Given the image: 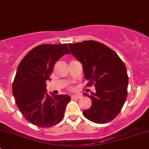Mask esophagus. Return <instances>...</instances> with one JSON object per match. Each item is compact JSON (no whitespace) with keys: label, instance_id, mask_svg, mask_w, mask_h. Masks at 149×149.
Wrapping results in <instances>:
<instances>
[{"label":"esophagus","instance_id":"34e87169","mask_svg":"<svg viewBox=\"0 0 149 149\" xmlns=\"http://www.w3.org/2000/svg\"><path fill=\"white\" fill-rule=\"evenodd\" d=\"M82 97L81 95H79V94H76V95H72L71 99L74 100V99H81Z\"/></svg>","mask_w":149,"mask_h":149}]
</instances>
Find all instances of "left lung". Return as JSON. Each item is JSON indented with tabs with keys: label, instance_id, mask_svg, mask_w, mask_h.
Masks as SVG:
<instances>
[{
	"label": "left lung",
	"instance_id": "left-lung-1",
	"mask_svg": "<svg viewBox=\"0 0 149 149\" xmlns=\"http://www.w3.org/2000/svg\"><path fill=\"white\" fill-rule=\"evenodd\" d=\"M70 52L83 65L87 86L94 84L96 91L89 97L91 106L83 111L88 120L109 123L120 112L127 94V69L116 52L102 43L88 40L68 44Z\"/></svg>",
	"mask_w": 149,
	"mask_h": 149
}]
</instances>
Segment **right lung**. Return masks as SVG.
Returning a JSON list of instances; mask_svg holds the SVG:
<instances>
[{
  "label": "right lung",
  "mask_w": 149,
  "mask_h": 149,
  "mask_svg": "<svg viewBox=\"0 0 149 149\" xmlns=\"http://www.w3.org/2000/svg\"><path fill=\"white\" fill-rule=\"evenodd\" d=\"M69 53L65 44L41 45L30 50L18 66L12 92L20 112L31 124L49 127L63 118L70 97L67 94L49 96L46 81L50 80L56 61Z\"/></svg>",
  "instance_id": "1"
}]
</instances>
